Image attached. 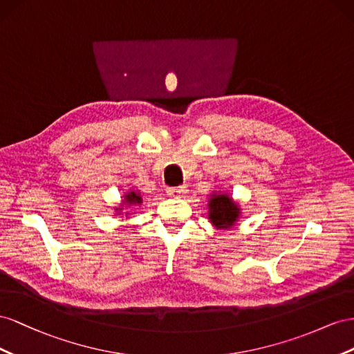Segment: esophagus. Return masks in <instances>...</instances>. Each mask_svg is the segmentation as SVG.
Here are the masks:
<instances>
[{"label": "esophagus", "mask_w": 354, "mask_h": 354, "mask_svg": "<svg viewBox=\"0 0 354 354\" xmlns=\"http://www.w3.org/2000/svg\"><path fill=\"white\" fill-rule=\"evenodd\" d=\"M167 194L170 197H184L187 194V187L180 185V187H170L167 189Z\"/></svg>", "instance_id": "1"}]
</instances>
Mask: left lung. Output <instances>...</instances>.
Returning <instances> with one entry per match:
<instances>
[{
	"label": "left lung",
	"mask_w": 354,
	"mask_h": 354,
	"mask_svg": "<svg viewBox=\"0 0 354 354\" xmlns=\"http://www.w3.org/2000/svg\"><path fill=\"white\" fill-rule=\"evenodd\" d=\"M239 216L237 206L227 196H215L209 201V218L218 228H230Z\"/></svg>",
	"instance_id": "1"
}]
</instances>
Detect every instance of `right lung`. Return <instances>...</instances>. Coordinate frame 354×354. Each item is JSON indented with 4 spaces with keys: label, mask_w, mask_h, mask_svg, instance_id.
Returning a JSON list of instances; mask_svg holds the SVG:
<instances>
[{
    "label": "right lung",
    "mask_w": 354,
    "mask_h": 354,
    "mask_svg": "<svg viewBox=\"0 0 354 354\" xmlns=\"http://www.w3.org/2000/svg\"><path fill=\"white\" fill-rule=\"evenodd\" d=\"M126 200L129 205H139L142 198H140V196L138 193H135V191H130V193H127V196H126Z\"/></svg>",
    "instance_id": "1"
}]
</instances>
